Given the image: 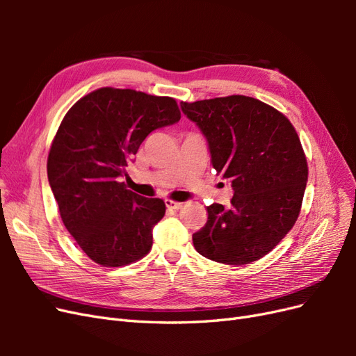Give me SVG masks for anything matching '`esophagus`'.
I'll list each match as a JSON object with an SVG mask.
<instances>
[{
    "instance_id": "34e87169",
    "label": "esophagus",
    "mask_w": 356,
    "mask_h": 356,
    "mask_svg": "<svg viewBox=\"0 0 356 356\" xmlns=\"http://www.w3.org/2000/svg\"><path fill=\"white\" fill-rule=\"evenodd\" d=\"M165 204H166V208L175 209V211H178V209L182 208V203H181V202H175V200H170V199H166V200H165Z\"/></svg>"
}]
</instances>
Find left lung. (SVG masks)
I'll return each mask as SVG.
<instances>
[{
    "mask_svg": "<svg viewBox=\"0 0 356 356\" xmlns=\"http://www.w3.org/2000/svg\"><path fill=\"white\" fill-rule=\"evenodd\" d=\"M207 138L211 163L233 187L230 207H208L193 234L196 251L217 263L260 260L293 229L307 182V160L288 118L243 95L181 102Z\"/></svg>",
    "mask_w": 356,
    "mask_h": 356,
    "instance_id": "8db88e82",
    "label": "left lung"
}]
</instances>
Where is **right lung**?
I'll use <instances>...</instances> for the list:
<instances>
[{"mask_svg": "<svg viewBox=\"0 0 356 356\" xmlns=\"http://www.w3.org/2000/svg\"><path fill=\"white\" fill-rule=\"evenodd\" d=\"M179 118L174 98L114 88L83 96L63 117L47 159L49 184L67 230L95 263L122 267L152 250L165 202L136 195L120 178L144 139Z\"/></svg>", "mask_w": 356, "mask_h": 356, "instance_id": "right-lung-1", "label": "right lung"}]
</instances>
